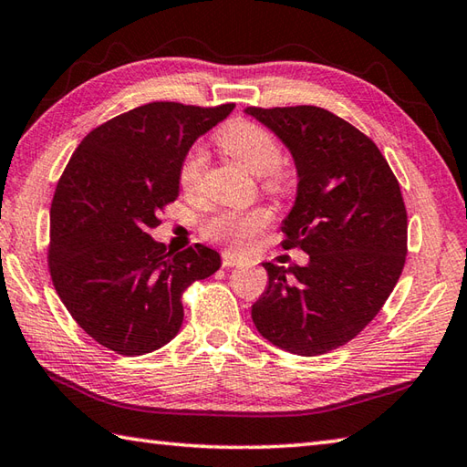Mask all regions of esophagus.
<instances>
[{"label":"esophagus","instance_id":"esophagus-1","mask_svg":"<svg viewBox=\"0 0 467 467\" xmlns=\"http://www.w3.org/2000/svg\"><path fill=\"white\" fill-rule=\"evenodd\" d=\"M236 265H241V257H236V254L231 251H224L223 253V267H236Z\"/></svg>","mask_w":467,"mask_h":467}]
</instances>
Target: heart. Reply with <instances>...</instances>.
I'll return each instance as SVG.
<instances>
[{"mask_svg": "<svg viewBox=\"0 0 467 467\" xmlns=\"http://www.w3.org/2000/svg\"><path fill=\"white\" fill-rule=\"evenodd\" d=\"M218 143L224 151L241 160L254 176H263L265 188L271 192H283L287 180L279 171L283 161L281 145L265 127L251 121H234L218 133ZM206 158L200 143L190 145L180 163V184L184 190H194L204 173ZM271 213L267 208L251 210H221L206 223V234L210 239L226 241L233 246H243L254 234H259L271 224Z\"/></svg>", "mask_w": 467, "mask_h": 467, "instance_id": "b5f03b06", "label": "heart"}]
</instances>
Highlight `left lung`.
Here are the masks:
<instances>
[{
  "mask_svg": "<svg viewBox=\"0 0 467 467\" xmlns=\"http://www.w3.org/2000/svg\"><path fill=\"white\" fill-rule=\"evenodd\" d=\"M279 137L297 171L283 246L306 267L263 263L269 285L251 307L259 334L281 350L319 356L350 342L385 306L407 257L400 186L367 135L326 109H244Z\"/></svg>",
  "mask_w": 467,
  "mask_h": 467,
  "instance_id": "1",
  "label": "left lung"
}]
</instances>
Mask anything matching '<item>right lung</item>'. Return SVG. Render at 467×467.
Segmentation results:
<instances>
[{"label": "right lung", "mask_w": 467, "mask_h": 467, "mask_svg": "<svg viewBox=\"0 0 467 467\" xmlns=\"http://www.w3.org/2000/svg\"><path fill=\"white\" fill-rule=\"evenodd\" d=\"M233 109L148 103L97 127L72 153L50 208V275L105 348L141 356L166 346L184 319L182 294L221 269L210 246L171 253L150 231L180 194L190 145Z\"/></svg>", "instance_id": "obj_1"}]
</instances>
